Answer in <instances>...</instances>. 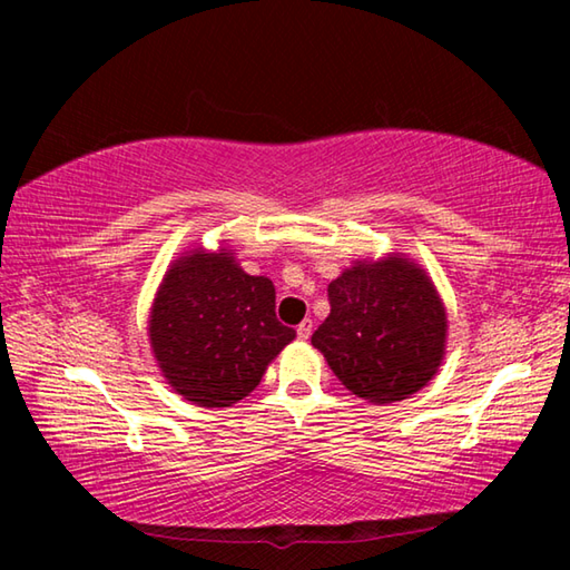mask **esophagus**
<instances>
[{
    "mask_svg": "<svg viewBox=\"0 0 570 570\" xmlns=\"http://www.w3.org/2000/svg\"><path fill=\"white\" fill-rule=\"evenodd\" d=\"M312 332H314V324H312V320H304L302 324L296 326L298 340H308V336H312Z\"/></svg>",
    "mask_w": 570,
    "mask_h": 570,
    "instance_id": "obj_1",
    "label": "esophagus"
}]
</instances>
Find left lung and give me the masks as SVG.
I'll use <instances>...</instances> for the list:
<instances>
[{
	"instance_id": "8db88e82",
	"label": "left lung",
	"mask_w": 570,
	"mask_h": 570,
	"mask_svg": "<svg viewBox=\"0 0 570 570\" xmlns=\"http://www.w3.org/2000/svg\"><path fill=\"white\" fill-rule=\"evenodd\" d=\"M326 292L332 312L312 344L352 394L400 402L435 377L448 316L424 268L400 254L356 262Z\"/></svg>"
}]
</instances>
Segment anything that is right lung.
Instances as JSON below:
<instances>
[{
	"instance_id": "right-lung-1",
	"label": "right lung",
	"mask_w": 570,
	"mask_h": 570,
	"mask_svg": "<svg viewBox=\"0 0 570 570\" xmlns=\"http://www.w3.org/2000/svg\"><path fill=\"white\" fill-rule=\"evenodd\" d=\"M163 377L198 407L248 397L296 332L276 320L272 278L250 276L228 248H193L163 276L148 322Z\"/></svg>"
}]
</instances>
